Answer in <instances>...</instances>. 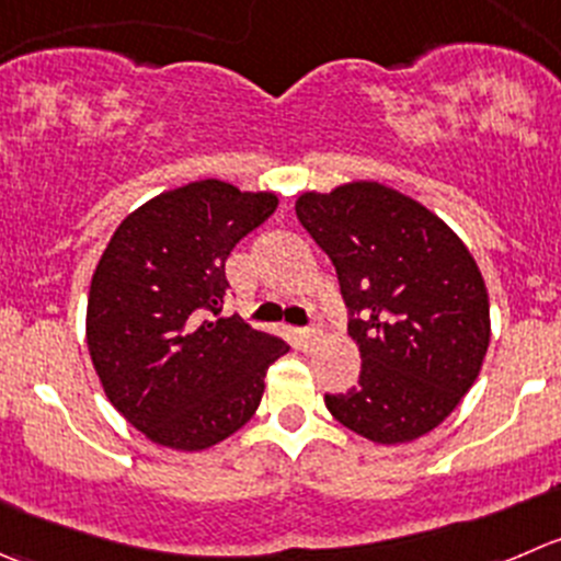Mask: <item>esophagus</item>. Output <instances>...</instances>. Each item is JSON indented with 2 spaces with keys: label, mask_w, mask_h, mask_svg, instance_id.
<instances>
[{
  "label": "esophagus",
  "mask_w": 561,
  "mask_h": 561,
  "mask_svg": "<svg viewBox=\"0 0 561 561\" xmlns=\"http://www.w3.org/2000/svg\"><path fill=\"white\" fill-rule=\"evenodd\" d=\"M318 336H320L318 325H307V329H298V342H301L304 347H312Z\"/></svg>",
  "instance_id": "obj_1"
}]
</instances>
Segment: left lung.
Wrapping results in <instances>:
<instances>
[{
    "label": "left lung",
    "mask_w": 561,
    "mask_h": 561,
    "mask_svg": "<svg viewBox=\"0 0 561 561\" xmlns=\"http://www.w3.org/2000/svg\"><path fill=\"white\" fill-rule=\"evenodd\" d=\"M296 216L334 263L362 351L358 383L325 394V408L378 444L431 433L471 389L491 340L474 257L438 216L378 183L301 194Z\"/></svg>",
    "instance_id": "8db88e82"
}]
</instances>
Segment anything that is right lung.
<instances>
[{"label":"right lung","mask_w":561,"mask_h":561,"mask_svg":"<svg viewBox=\"0 0 561 561\" xmlns=\"http://www.w3.org/2000/svg\"><path fill=\"white\" fill-rule=\"evenodd\" d=\"M274 210V194L199 181L159 194L114 230L92 276L87 345L112 405L150 442L186 453L225 442L290 351L238 314L219 318L227 257Z\"/></svg>","instance_id":"right-lung-1"}]
</instances>
